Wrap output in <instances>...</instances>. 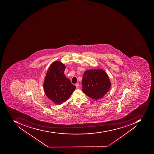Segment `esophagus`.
I'll return each mask as SVG.
<instances>
[{
    "instance_id": "34e87169",
    "label": "esophagus",
    "mask_w": 154,
    "mask_h": 154,
    "mask_svg": "<svg viewBox=\"0 0 154 154\" xmlns=\"http://www.w3.org/2000/svg\"><path fill=\"white\" fill-rule=\"evenodd\" d=\"M76 87V88H78L79 87V86H80V85H79V83H76V84H75Z\"/></svg>"
}]
</instances>
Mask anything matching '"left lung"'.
I'll use <instances>...</instances> for the list:
<instances>
[{"label": "left lung", "mask_w": 154, "mask_h": 154, "mask_svg": "<svg viewBox=\"0 0 154 154\" xmlns=\"http://www.w3.org/2000/svg\"><path fill=\"white\" fill-rule=\"evenodd\" d=\"M82 84V91L88 97L95 100L103 97L111 87L108 75L101 69L85 71Z\"/></svg>", "instance_id": "obj_1"}]
</instances>
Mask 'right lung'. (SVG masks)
I'll use <instances>...</instances> for the list:
<instances>
[{"instance_id":"right-lung-1","label":"right lung","mask_w":154,"mask_h":154,"mask_svg":"<svg viewBox=\"0 0 154 154\" xmlns=\"http://www.w3.org/2000/svg\"><path fill=\"white\" fill-rule=\"evenodd\" d=\"M66 66L55 61L49 67L45 76L43 88L47 97L57 105L66 101L76 88L64 75Z\"/></svg>"}]
</instances>
